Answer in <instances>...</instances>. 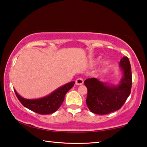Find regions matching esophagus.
Segmentation results:
<instances>
[{
    "mask_svg": "<svg viewBox=\"0 0 147 147\" xmlns=\"http://www.w3.org/2000/svg\"><path fill=\"white\" fill-rule=\"evenodd\" d=\"M76 84L77 85H81L83 84V79L82 78H78L76 81Z\"/></svg>",
    "mask_w": 147,
    "mask_h": 147,
    "instance_id": "1",
    "label": "esophagus"
}]
</instances>
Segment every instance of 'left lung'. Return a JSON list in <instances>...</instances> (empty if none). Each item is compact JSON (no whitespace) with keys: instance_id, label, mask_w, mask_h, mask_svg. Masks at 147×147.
Listing matches in <instances>:
<instances>
[{"instance_id":"1","label":"left lung","mask_w":147,"mask_h":147,"mask_svg":"<svg viewBox=\"0 0 147 147\" xmlns=\"http://www.w3.org/2000/svg\"><path fill=\"white\" fill-rule=\"evenodd\" d=\"M119 66L122 75L117 85L102 82L94 78L84 82L88 90L86 105L93 113L107 115L119 110L130 94L132 77L128 58H122Z\"/></svg>"}]
</instances>
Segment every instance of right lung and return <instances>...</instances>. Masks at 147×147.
Segmentation results:
<instances>
[{
	"label": "right lung",
	"mask_w": 147,
	"mask_h": 147,
	"mask_svg": "<svg viewBox=\"0 0 147 147\" xmlns=\"http://www.w3.org/2000/svg\"><path fill=\"white\" fill-rule=\"evenodd\" d=\"M75 81H71L55 90L46 96L38 99H26L14 89L15 93L22 105L32 111L40 115H47L55 113L61 107L68 91L73 87Z\"/></svg>",
	"instance_id": "obj_1"
}]
</instances>
